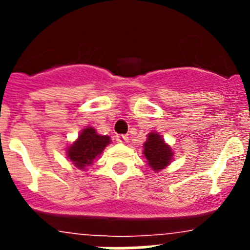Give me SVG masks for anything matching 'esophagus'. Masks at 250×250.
I'll return each mask as SVG.
<instances>
[{
  "label": "esophagus",
  "instance_id": "1",
  "mask_svg": "<svg viewBox=\"0 0 250 250\" xmlns=\"http://www.w3.org/2000/svg\"><path fill=\"white\" fill-rule=\"evenodd\" d=\"M116 141H118V143H121V144H124V143H127V141H129V136L120 135V134H119V135H116Z\"/></svg>",
  "mask_w": 250,
  "mask_h": 250
}]
</instances>
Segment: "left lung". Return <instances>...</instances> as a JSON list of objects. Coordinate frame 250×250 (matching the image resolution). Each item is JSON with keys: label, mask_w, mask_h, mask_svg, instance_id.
I'll return each mask as SVG.
<instances>
[{"label": "left lung", "mask_w": 250, "mask_h": 250, "mask_svg": "<svg viewBox=\"0 0 250 250\" xmlns=\"http://www.w3.org/2000/svg\"><path fill=\"white\" fill-rule=\"evenodd\" d=\"M144 155L147 159V164L152 169L160 170L169 165L173 152L160 135L156 132H150L147 141L144 144Z\"/></svg>", "instance_id": "1"}]
</instances>
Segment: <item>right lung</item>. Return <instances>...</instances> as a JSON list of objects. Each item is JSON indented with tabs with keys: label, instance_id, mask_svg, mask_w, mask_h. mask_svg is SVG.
Listing matches in <instances>:
<instances>
[{
	"label": "right lung",
	"instance_id": "obj_1",
	"mask_svg": "<svg viewBox=\"0 0 250 250\" xmlns=\"http://www.w3.org/2000/svg\"><path fill=\"white\" fill-rule=\"evenodd\" d=\"M110 144V138L105 135H99L92 127L83 130L79 139L68 147V159L83 169L86 165H90L94 159L100 155L106 145Z\"/></svg>",
	"mask_w": 250,
	"mask_h": 250
}]
</instances>
